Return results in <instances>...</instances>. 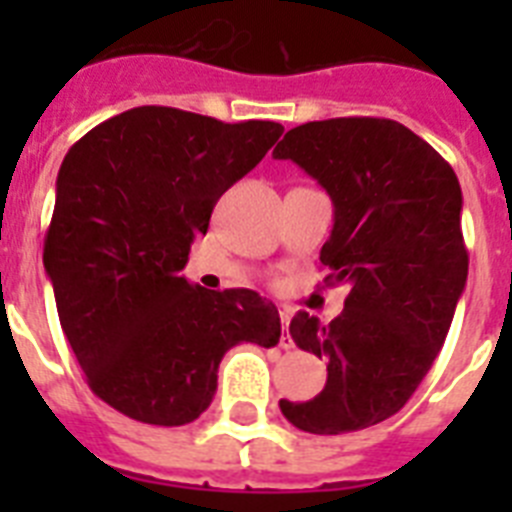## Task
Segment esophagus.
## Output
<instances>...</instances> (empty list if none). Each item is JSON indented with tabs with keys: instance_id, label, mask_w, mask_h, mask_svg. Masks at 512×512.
Wrapping results in <instances>:
<instances>
[{
	"instance_id": "34e87169",
	"label": "esophagus",
	"mask_w": 512,
	"mask_h": 512,
	"mask_svg": "<svg viewBox=\"0 0 512 512\" xmlns=\"http://www.w3.org/2000/svg\"><path fill=\"white\" fill-rule=\"evenodd\" d=\"M279 319H281V327H284V332H287L289 327V319H292V313H289V308H281L279 311ZM281 348L289 350L292 348V337H289V332L284 337H281Z\"/></svg>"
}]
</instances>
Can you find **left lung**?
Instances as JSON below:
<instances>
[{"instance_id": "8db88e82", "label": "left lung", "mask_w": 512, "mask_h": 512, "mask_svg": "<svg viewBox=\"0 0 512 512\" xmlns=\"http://www.w3.org/2000/svg\"><path fill=\"white\" fill-rule=\"evenodd\" d=\"M273 156L327 188L324 281L348 284L335 321L300 311L289 324L297 348L327 358V385L303 404L281 398V414L316 436L364 430L412 398L452 327L468 281L460 180L420 135L374 116L300 124Z\"/></svg>"}]
</instances>
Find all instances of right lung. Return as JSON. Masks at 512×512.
<instances>
[{
  "label": "right lung",
  "instance_id": "obj_1",
  "mask_svg": "<svg viewBox=\"0 0 512 512\" xmlns=\"http://www.w3.org/2000/svg\"><path fill=\"white\" fill-rule=\"evenodd\" d=\"M281 132L140 106L68 148L44 271L87 385L116 412L164 428L193 422L233 345L279 342L276 305L252 289L193 287L183 268L217 199Z\"/></svg>",
  "mask_w": 512,
  "mask_h": 512
}]
</instances>
